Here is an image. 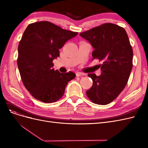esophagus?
Instances as JSON below:
<instances>
[{
    "mask_svg": "<svg viewBox=\"0 0 148 148\" xmlns=\"http://www.w3.org/2000/svg\"><path fill=\"white\" fill-rule=\"evenodd\" d=\"M85 74L82 72H77L76 73V75H77V77H82V76L84 75Z\"/></svg>",
    "mask_w": 148,
    "mask_h": 148,
    "instance_id": "obj_1",
    "label": "esophagus"
}]
</instances>
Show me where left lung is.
I'll return each instance as SVG.
<instances>
[{
	"label": "left lung",
	"mask_w": 148,
	"mask_h": 148,
	"mask_svg": "<svg viewBox=\"0 0 148 148\" xmlns=\"http://www.w3.org/2000/svg\"><path fill=\"white\" fill-rule=\"evenodd\" d=\"M79 35L95 49L92 60L102 61L101 74H88L93 82L86 95L95 104L106 105L117 97L126 86L133 66V49L125 29L107 23Z\"/></svg>",
	"instance_id": "1"
}]
</instances>
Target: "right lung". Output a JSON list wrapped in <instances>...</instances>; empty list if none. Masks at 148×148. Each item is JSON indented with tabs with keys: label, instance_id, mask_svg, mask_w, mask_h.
Instances as JSON below:
<instances>
[{
	"label": "right lung",
	"instance_id": "obj_1",
	"mask_svg": "<svg viewBox=\"0 0 148 148\" xmlns=\"http://www.w3.org/2000/svg\"><path fill=\"white\" fill-rule=\"evenodd\" d=\"M77 34L47 21L31 23L25 29L18 47L17 65L22 82L35 99L45 103L57 101L67 83L75 78L72 71H55L52 61L65 43Z\"/></svg>",
	"mask_w": 148,
	"mask_h": 148
}]
</instances>
